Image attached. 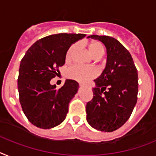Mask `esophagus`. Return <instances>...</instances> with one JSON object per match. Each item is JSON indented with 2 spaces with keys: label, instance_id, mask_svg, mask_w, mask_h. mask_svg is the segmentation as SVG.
<instances>
[{
  "label": "esophagus",
  "instance_id": "esophagus-1",
  "mask_svg": "<svg viewBox=\"0 0 156 156\" xmlns=\"http://www.w3.org/2000/svg\"><path fill=\"white\" fill-rule=\"evenodd\" d=\"M79 86H84V85H83V84H79Z\"/></svg>",
  "mask_w": 156,
  "mask_h": 156
}]
</instances>
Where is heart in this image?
Here are the masks:
<instances>
[{
    "label": "heart",
    "mask_w": 156,
    "mask_h": 156,
    "mask_svg": "<svg viewBox=\"0 0 156 156\" xmlns=\"http://www.w3.org/2000/svg\"><path fill=\"white\" fill-rule=\"evenodd\" d=\"M78 44H74L68 49L66 54V59L67 61L73 58V55L78 49ZM89 49L91 55L95 58H101L105 54V47L100 42H93L89 47ZM66 74L68 78H70L78 82H84L97 77L98 71L95 68L86 67L78 64H75L66 69Z\"/></svg>",
    "instance_id": "obj_1"
}]
</instances>
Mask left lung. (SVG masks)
I'll return each mask as SVG.
<instances>
[{"label":"left lung","mask_w":156,"mask_h":156,"mask_svg":"<svg viewBox=\"0 0 156 156\" xmlns=\"http://www.w3.org/2000/svg\"><path fill=\"white\" fill-rule=\"evenodd\" d=\"M107 51L106 66L94 80V98L86 104V120L94 129L112 132L129 120L137 101L138 74L131 54L114 38L93 35Z\"/></svg>","instance_id":"1"}]
</instances>
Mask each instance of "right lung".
<instances>
[{"instance_id":"right-lung-1","label":"right lung","mask_w":156,"mask_h":156,"mask_svg":"<svg viewBox=\"0 0 156 156\" xmlns=\"http://www.w3.org/2000/svg\"><path fill=\"white\" fill-rule=\"evenodd\" d=\"M85 36V34L67 33L46 36L31 45L22 58L17 82L20 102L27 120L35 126L51 129L66 118L78 83L66 79L57 90L50 81L65 63L70 45Z\"/></svg>"}]
</instances>
